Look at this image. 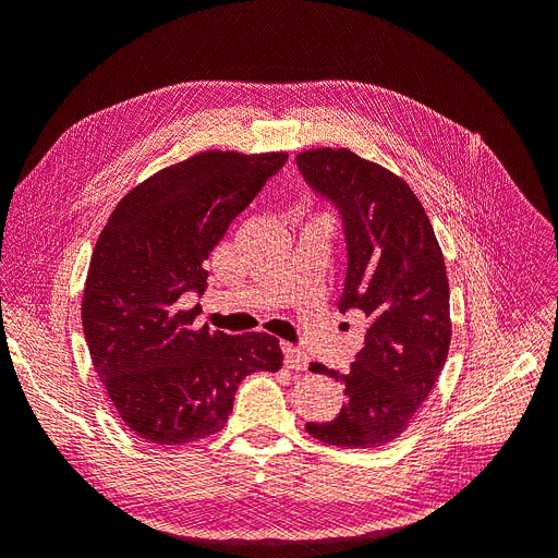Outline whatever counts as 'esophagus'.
Here are the masks:
<instances>
[{"instance_id": "obj_1", "label": "esophagus", "mask_w": 558, "mask_h": 558, "mask_svg": "<svg viewBox=\"0 0 558 558\" xmlns=\"http://www.w3.org/2000/svg\"><path fill=\"white\" fill-rule=\"evenodd\" d=\"M283 363H286V367H291V369H307L310 356L300 347L283 344Z\"/></svg>"}]
</instances>
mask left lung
Wrapping results in <instances>:
<instances>
[{"mask_svg": "<svg viewBox=\"0 0 558 558\" xmlns=\"http://www.w3.org/2000/svg\"><path fill=\"white\" fill-rule=\"evenodd\" d=\"M295 165L310 191L340 214L347 279L337 307L369 318L349 375L312 363V373L344 381L347 404L335 418L305 428L335 447H381L410 426L447 361L442 251L410 185L384 167L349 148L305 150Z\"/></svg>", "mask_w": 558, "mask_h": 558, "instance_id": "obj_1", "label": "left lung"}]
</instances>
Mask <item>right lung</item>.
I'll return each instance as SVG.
<instances>
[{"label": "right lung", "instance_id": "obj_1", "mask_svg": "<svg viewBox=\"0 0 558 558\" xmlns=\"http://www.w3.org/2000/svg\"><path fill=\"white\" fill-rule=\"evenodd\" d=\"M286 158L205 150L165 167L118 202L99 234L83 335L116 412L148 442L218 433L240 381L283 363L277 337L197 326V307L181 310V298L202 293L209 253Z\"/></svg>", "mask_w": 558, "mask_h": 558}]
</instances>
